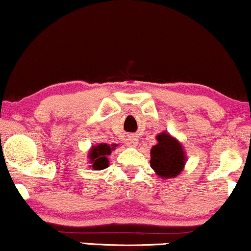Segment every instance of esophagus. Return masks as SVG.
I'll return each mask as SVG.
<instances>
[{
  "mask_svg": "<svg viewBox=\"0 0 251 251\" xmlns=\"http://www.w3.org/2000/svg\"><path fill=\"white\" fill-rule=\"evenodd\" d=\"M126 144H127V146L129 147H135L138 145V139L134 137V135H128L127 138H126Z\"/></svg>",
  "mask_w": 251,
  "mask_h": 251,
  "instance_id": "34e87169",
  "label": "esophagus"
}]
</instances>
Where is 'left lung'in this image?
<instances>
[{"instance_id":"1","label":"left lung","mask_w":251,"mask_h":251,"mask_svg":"<svg viewBox=\"0 0 251 251\" xmlns=\"http://www.w3.org/2000/svg\"><path fill=\"white\" fill-rule=\"evenodd\" d=\"M156 141L158 143L151 150V167L162 179H173L185 168V149L176 138L167 132L156 135Z\"/></svg>"}]
</instances>
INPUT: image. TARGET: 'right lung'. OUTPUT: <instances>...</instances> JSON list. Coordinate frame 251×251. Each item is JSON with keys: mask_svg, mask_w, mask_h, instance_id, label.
Here are the masks:
<instances>
[{"mask_svg": "<svg viewBox=\"0 0 251 251\" xmlns=\"http://www.w3.org/2000/svg\"><path fill=\"white\" fill-rule=\"evenodd\" d=\"M118 145L112 144H98V145H92V147L89 151V154H87V158H89L90 166L89 167H92V170L100 171L105 170V168L108 167V159L107 156L112 153V151L116 150Z\"/></svg>", "mask_w": 251, "mask_h": 251, "instance_id": "add662e5", "label": "right lung"}]
</instances>
